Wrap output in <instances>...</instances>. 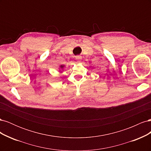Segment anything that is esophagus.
<instances>
[{
	"label": "esophagus",
	"mask_w": 151,
	"mask_h": 151,
	"mask_svg": "<svg viewBox=\"0 0 151 151\" xmlns=\"http://www.w3.org/2000/svg\"><path fill=\"white\" fill-rule=\"evenodd\" d=\"M76 58L77 61L78 62H79L81 61V56H77V57H76Z\"/></svg>",
	"instance_id": "1"
}]
</instances>
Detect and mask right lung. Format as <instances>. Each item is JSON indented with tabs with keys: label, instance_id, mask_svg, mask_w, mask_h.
Wrapping results in <instances>:
<instances>
[{
	"label": "right lung",
	"instance_id": "obj_1",
	"mask_svg": "<svg viewBox=\"0 0 151 151\" xmlns=\"http://www.w3.org/2000/svg\"><path fill=\"white\" fill-rule=\"evenodd\" d=\"M65 67V65H60V67H59V70H60L61 72H62V70H63V68Z\"/></svg>",
	"mask_w": 151,
	"mask_h": 151
}]
</instances>
